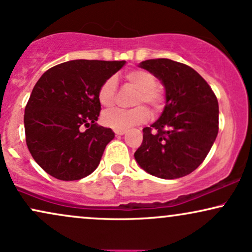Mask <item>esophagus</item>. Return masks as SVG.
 Listing matches in <instances>:
<instances>
[{
    "mask_svg": "<svg viewBox=\"0 0 252 252\" xmlns=\"http://www.w3.org/2000/svg\"><path fill=\"white\" fill-rule=\"evenodd\" d=\"M113 131L116 133V135H123L126 133V129H120V128H114Z\"/></svg>",
    "mask_w": 252,
    "mask_h": 252,
    "instance_id": "34e87169",
    "label": "esophagus"
}]
</instances>
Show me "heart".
<instances>
[{
    "label": "heart",
    "instance_id": "1",
    "mask_svg": "<svg viewBox=\"0 0 252 252\" xmlns=\"http://www.w3.org/2000/svg\"><path fill=\"white\" fill-rule=\"evenodd\" d=\"M125 80L128 85L138 90L133 99V105L138 106L124 110L114 108L102 114L101 121L105 126L112 128L125 129L138 124L145 123L150 117V112L144 106L147 105L152 111L158 112L163 107L164 93L157 85V78L153 73L146 70H133L125 74ZM117 80L110 77L98 89V101L102 107L110 108L116 100Z\"/></svg>",
    "mask_w": 252,
    "mask_h": 252
}]
</instances>
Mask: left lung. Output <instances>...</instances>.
Returning <instances> with one entry per match:
<instances>
[{
	"instance_id": "8db88e82",
	"label": "left lung",
	"mask_w": 252,
	"mask_h": 252,
	"mask_svg": "<svg viewBox=\"0 0 252 252\" xmlns=\"http://www.w3.org/2000/svg\"><path fill=\"white\" fill-rule=\"evenodd\" d=\"M162 82L166 106L134 153L142 169L173 180L188 175L203 162L219 133V102L208 83L188 65L167 58L139 64Z\"/></svg>"
}]
</instances>
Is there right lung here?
Instances as JSON below:
<instances>
[{"label": "right lung", "instance_id": "1", "mask_svg": "<svg viewBox=\"0 0 252 252\" xmlns=\"http://www.w3.org/2000/svg\"><path fill=\"white\" fill-rule=\"evenodd\" d=\"M125 63L65 62L43 73L33 86L24 111L26 141L33 160L51 176L74 181L98 167L114 138L111 128L95 123L101 108L98 89Z\"/></svg>", "mask_w": 252, "mask_h": 252}]
</instances>
